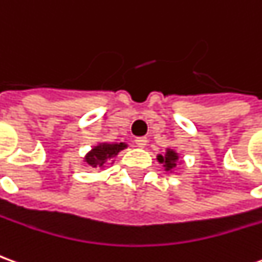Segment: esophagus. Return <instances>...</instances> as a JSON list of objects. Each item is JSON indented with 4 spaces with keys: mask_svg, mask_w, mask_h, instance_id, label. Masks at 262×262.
Wrapping results in <instances>:
<instances>
[{
    "mask_svg": "<svg viewBox=\"0 0 262 262\" xmlns=\"http://www.w3.org/2000/svg\"><path fill=\"white\" fill-rule=\"evenodd\" d=\"M135 143L137 144V147H142L143 149L144 146L147 144V139L146 137H136L135 139Z\"/></svg>",
    "mask_w": 262,
    "mask_h": 262,
    "instance_id": "obj_1",
    "label": "esophagus"
}]
</instances>
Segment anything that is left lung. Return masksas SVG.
Listing matches in <instances>:
<instances>
[{"label":"left lung","instance_id":"left-lung-1","mask_svg":"<svg viewBox=\"0 0 262 262\" xmlns=\"http://www.w3.org/2000/svg\"><path fill=\"white\" fill-rule=\"evenodd\" d=\"M157 162L163 164V167H164L166 171L173 173V169L177 166V163L180 164L182 160H180V155L174 149L167 147L166 151H164V155H157Z\"/></svg>","mask_w":262,"mask_h":262}]
</instances>
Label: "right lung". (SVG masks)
Returning <instances> with one entry per match:
<instances>
[{
    "label": "right lung",
    "mask_w": 262,
    "mask_h": 262,
    "mask_svg": "<svg viewBox=\"0 0 262 262\" xmlns=\"http://www.w3.org/2000/svg\"><path fill=\"white\" fill-rule=\"evenodd\" d=\"M127 147V143L120 142V143H107V142H100L86 153L83 157V162L92 169H103L107 164L115 163V157L118 156L119 151Z\"/></svg>",
    "instance_id": "add662e5"
}]
</instances>
